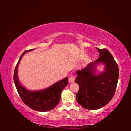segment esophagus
<instances>
[{"instance_id": "34e87169", "label": "esophagus", "mask_w": 131, "mask_h": 131, "mask_svg": "<svg viewBox=\"0 0 131 131\" xmlns=\"http://www.w3.org/2000/svg\"><path fill=\"white\" fill-rule=\"evenodd\" d=\"M75 77L74 76H72V75H70V76H69V83H73L74 81Z\"/></svg>"}]
</instances>
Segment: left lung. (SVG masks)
Masks as SVG:
<instances>
[{
	"mask_svg": "<svg viewBox=\"0 0 131 131\" xmlns=\"http://www.w3.org/2000/svg\"><path fill=\"white\" fill-rule=\"evenodd\" d=\"M97 50L99 58L81 70H77L75 80L79 85L76 100L88 110L98 109L109 102L114 95L119 77L118 65L111 53L106 48ZM99 63L105 65V69L96 75V67Z\"/></svg>",
	"mask_w": 131,
	"mask_h": 131,
	"instance_id": "8db88e82",
	"label": "left lung"
}]
</instances>
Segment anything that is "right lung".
Segmentation results:
<instances>
[{"instance_id":"add662e5","label":"right lung","mask_w":131,"mask_h":131,"mask_svg":"<svg viewBox=\"0 0 131 131\" xmlns=\"http://www.w3.org/2000/svg\"><path fill=\"white\" fill-rule=\"evenodd\" d=\"M33 50L25 51L19 58L14 70V84L19 96L26 106L38 112H47L52 110L58 104L62 91L68 84V77H66L50 87L40 91H30L22 86L18 78V68L23 55Z\"/></svg>"}]
</instances>
